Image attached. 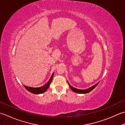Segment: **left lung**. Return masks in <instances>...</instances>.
Segmentation results:
<instances>
[{
    "mask_svg": "<svg viewBox=\"0 0 125 125\" xmlns=\"http://www.w3.org/2000/svg\"><path fill=\"white\" fill-rule=\"evenodd\" d=\"M68 83V81H67ZM68 83V85H69L70 87L71 88V90H72L73 91L75 92V93H80V94H84V93H88L90 92H91L92 90H93L94 88L96 86H97L98 85V83H97L96 84H95V85H94L93 86H92V87H91L90 88H89L88 89H86V90H79V89H77L75 88H74L72 86L70 85V84Z\"/></svg>",
    "mask_w": 125,
    "mask_h": 125,
    "instance_id": "8db88e82",
    "label": "left lung"
}]
</instances>
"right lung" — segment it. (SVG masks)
Wrapping results in <instances>:
<instances>
[{
  "label": "right lung",
  "instance_id": "1",
  "mask_svg": "<svg viewBox=\"0 0 125 125\" xmlns=\"http://www.w3.org/2000/svg\"><path fill=\"white\" fill-rule=\"evenodd\" d=\"M53 74H54V73L52 74L50 80L48 81V82L44 86H42V87H38V88H33V87H27V86H26L25 85H24V86L27 91H29V92H30L31 93H32L33 94H38L42 93L45 92L46 91H47L48 87L50 86V83H51V81L52 80Z\"/></svg>",
  "mask_w": 125,
  "mask_h": 125
}]
</instances>
